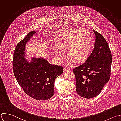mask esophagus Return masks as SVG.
<instances>
[{"label": "esophagus", "instance_id": "34e87169", "mask_svg": "<svg viewBox=\"0 0 121 121\" xmlns=\"http://www.w3.org/2000/svg\"><path fill=\"white\" fill-rule=\"evenodd\" d=\"M69 70V69L68 68H66V67H65V68H64V70H63V71H64V72H66V71H68Z\"/></svg>", "mask_w": 121, "mask_h": 121}]
</instances>
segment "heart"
<instances>
[{"instance_id": "heart-1", "label": "heart", "mask_w": 121, "mask_h": 121, "mask_svg": "<svg viewBox=\"0 0 121 121\" xmlns=\"http://www.w3.org/2000/svg\"><path fill=\"white\" fill-rule=\"evenodd\" d=\"M55 54L58 58L66 52L68 58L75 63L84 62L89 56L92 46L90 33L85 29H73L61 33L55 41Z\"/></svg>"}]
</instances>
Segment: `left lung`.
Returning a JSON list of instances; mask_svg holds the SVG:
<instances>
[{
    "label": "left lung",
    "instance_id": "1",
    "mask_svg": "<svg viewBox=\"0 0 121 121\" xmlns=\"http://www.w3.org/2000/svg\"><path fill=\"white\" fill-rule=\"evenodd\" d=\"M95 48L86 63L73 70L76 90L81 97L90 99L97 96L110 79L112 56L103 36L94 30Z\"/></svg>",
    "mask_w": 121,
    "mask_h": 121
}]
</instances>
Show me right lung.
Wrapping results in <instances>:
<instances>
[{
  "label": "right lung",
  "instance_id": "1",
  "mask_svg": "<svg viewBox=\"0 0 121 121\" xmlns=\"http://www.w3.org/2000/svg\"><path fill=\"white\" fill-rule=\"evenodd\" d=\"M35 32H29L17 43L13 55V72L27 95L37 100H47L54 95L55 79L63 73V67L51 65L42 58H35L30 63L25 59V45Z\"/></svg>",
  "mask_w": 121,
  "mask_h": 121
}]
</instances>
